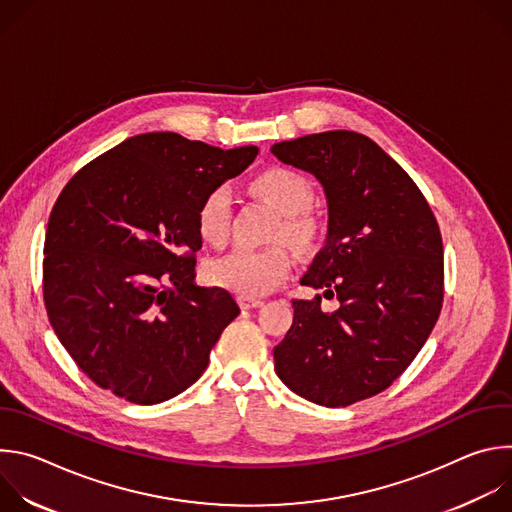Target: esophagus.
<instances>
[{
	"label": "esophagus",
	"mask_w": 512,
	"mask_h": 512,
	"mask_svg": "<svg viewBox=\"0 0 512 512\" xmlns=\"http://www.w3.org/2000/svg\"><path fill=\"white\" fill-rule=\"evenodd\" d=\"M239 306L243 310H253V308H261L263 302L257 298H247V296H239Z\"/></svg>",
	"instance_id": "obj_1"
}]
</instances>
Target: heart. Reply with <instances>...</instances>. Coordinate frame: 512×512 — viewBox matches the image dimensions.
<instances>
[{
	"mask_svg": "<svg viewBox=\"0 0 512 512\" xmlns=\"http://www.w3.org/2000/svg\"><path fill=\"white\" fill-rule=\"evenodd\" d=\"M255 190L283 214L279 235L300 251L312 249L320 235L316 216L308 212L314 202L312 182L296 170L271 168L257 176ZM231 214V188L227 184L214 186L198 206L196 225L200 237L210 245L225 243L231 229ZM289 271L291 257L283 247H235L233 251L212 259L206 267L212 283L247 298L269 294L289 275Z\"/></svg>",
	"mask_w": 512,
	"mask_h": 512,
	"instance_id": "b5f03b06",
	"label": "heart"
}]
</instances>
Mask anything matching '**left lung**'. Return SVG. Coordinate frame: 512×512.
Instances as JSON below:
<instances>
[{"label": "left lung", "mask_w": 512, "mask_h": 512, "mask_svg": "<svg viewBox=\"0 0 512 512\" xmlns=\"http://www.w3.org/2000/svg\"><path fill=\"white\" fill-rule=\"evenodd\" d=\"M316 176L328 202L326 245L294 300V324L273 348L277 377L300 397L346 407L385 391L429 338L444 302L440 227L409 174L367 135L324 131L271 148Z\"/></svg>", "instance_id": "obj_1"}]
</instances>
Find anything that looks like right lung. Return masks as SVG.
I'll return each mask as SVG.
<instances>
[{
	"mask_svg": "<svg viewBox=\"0 0 512 512\" xmlns=\"http://www.w3.org/2000/svg\"><path fill=\"white\" fill-rule=\"evenodd\" d=\"M172 131L133 135L60 192L44 241L50 324L101 389L154 405L200 379L239 306L194 283L202 198L257 158Z\"/></svg>",
	"mask_w": 512,
	"mask_h": 512,
	"instance_id": "obj_1",
	"label": "right lung"
}]
</instances>
